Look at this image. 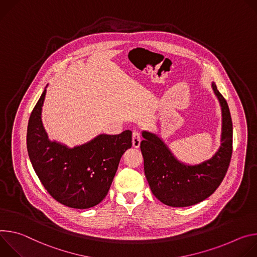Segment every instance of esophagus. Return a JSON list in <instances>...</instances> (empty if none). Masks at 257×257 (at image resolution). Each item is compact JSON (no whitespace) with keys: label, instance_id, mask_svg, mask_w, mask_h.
Here are the masks:
<instances>
[{"label":"esophagus","instance_id":"obj_1","mask_svg":"<svg viewBox=\"0 0 257 257\" xmlns=\"http://www.w3.org/2000/svg\"><path fill=\"white\" fill-rule=\"evenodd\" d=\"M141 141H142V137L140 135L139 132H134L133 133V147L135 148H139L140 144H141Z\"/></svg>","mask_w":257,"mask_h":257}]
</instances>
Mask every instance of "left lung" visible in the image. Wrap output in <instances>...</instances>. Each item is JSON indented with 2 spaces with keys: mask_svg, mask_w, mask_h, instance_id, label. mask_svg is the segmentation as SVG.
Listing matches in <instances>:
<instances>
[{
  "mask_svg": "<svg viewBox=\"0 0 257 257\" xmlns=\"http://www.w3.org/2000/svg\"><path fill=\"white\" fill-rule=\"evenodd\" d=\"M221 109L220 146L212 157L195 164L181 161L163 139L149 131L142 132L141 151L145 176L153 195L172 207H186L205 200L220 185L233 151V123L226 101L211 82Z\"/></svg>",
  "mask_w": 257,
  "mask_h": 257,
  "instance_id": "8db88e82",
  "label": "left lung"
}]
</instances>
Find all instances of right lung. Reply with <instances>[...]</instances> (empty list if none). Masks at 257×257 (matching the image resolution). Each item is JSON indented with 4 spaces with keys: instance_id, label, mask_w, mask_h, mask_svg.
<instances>
[{
    "instance_id": "obj_1",
    "label": "right lung",
    "mask_w": 257,
    "mask_h": 257,
    "mask_svg": "<svg viewBox=\"0 0 257 257\" xmlns=\"http://www.w3.org/2000/svg\"><path fill=\"white\" fill-rule=\"evenodd\" d=\"M47 87L27 125L26 145L33 167L55 200L77 209L96 206L106 197L121 156L132 147V132L100 134L72 148L51 141L42 120Z\"/></svg>"
}]
</instances>
